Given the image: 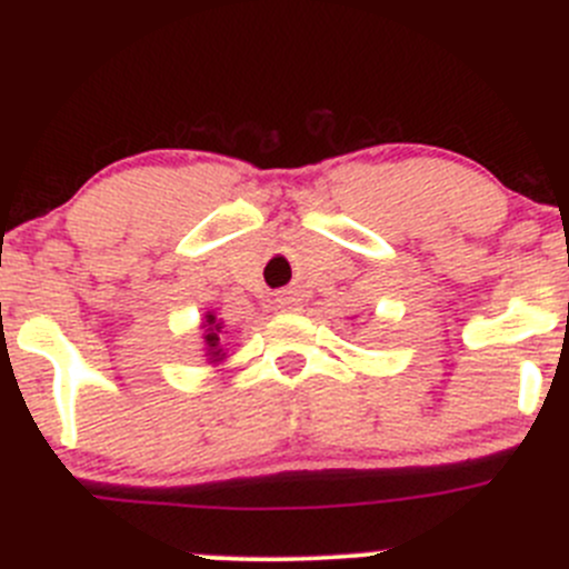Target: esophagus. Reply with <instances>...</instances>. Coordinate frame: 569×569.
Here are the masks:
<instances>
[{
    "label": "esophagus",
    "mask_w": 569,
    "mask_h": 569,
    "mask_svg": "<svg viewBox=\"0 0 569 569\" xmlns=\"http://www.w3.org/2000/svg\"><path fill=\"white\" fill-rule=\"evenodd\" d=\"M274 302H278L280 311H295L297 306H300V297H297L295 291H283V295L274 297Z\"/></svg>",
    "instance_id": "esophagus-1"
}]
</instances>
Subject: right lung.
<instances>
[{"label": "right lung", "instance_id": "1", "mask_svg": "<svg viewBox=\"0 0 569 569\" xmlns=\"http://www.w3.org/2000/svg\"><path fill=\"white\" fill-rule=\"evenodd\" d=\"M221 322L216 320L212 315H207L204 320V345H207V357H210V362H221L224 359V348H221Z\"/></svg>", "mask_w": 569, "mask_h": 569}]
</instances>
